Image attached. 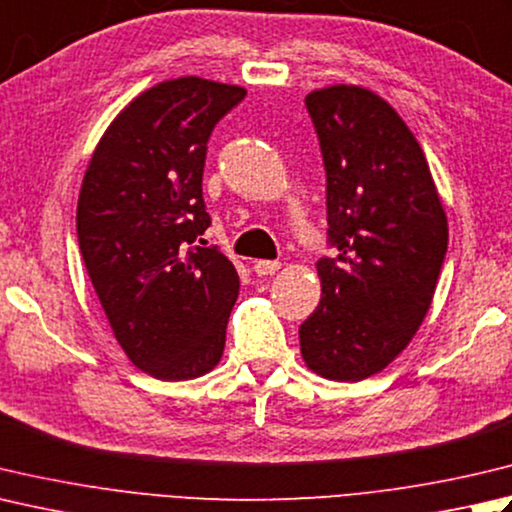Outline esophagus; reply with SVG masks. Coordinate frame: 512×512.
Here are the masks:
<instances>
[{
    "label": "esophagus",
    "mask_w": 512,
    "mask_h": 512,
    "mask_svg": "<svg viewBox=\"0 0 512 512\" xmlns=\"http://www.w3.org/2000/svg\"><path fill=\"white\" fill-rule=\"evenodd\" d=\"M279 262H273V259H259V262H255V273L259 275V277H264V275H275L277 270H279Z\"/></svg>",
    "instance_id": "obj_1"
}]
</instances>
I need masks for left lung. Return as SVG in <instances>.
<instances>
[{"instance_id":"left-lung-1","label":"left lung","mask_w":512,"mask_h":512,"mask_svg":"<svg viewBox=\"0 0 512 512\" xmlns=\"http://www.w3.org/2000/svg\"><path fill=\"white\" fill-rule=\"evenodd\" d=\"M326 168L322 299L299 326L306 366L335 382L384 370L433 302L448 222L424 150L395 108L362 86L306 97Z\"/></svg>"}]
</instances>
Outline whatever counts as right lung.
<instances>
[{
  "mask_svg": "<svg viewBox=\"0 0 512 512\" xmlns=\"http://www.w3.org/2000/svg\"><path fill=\"white\" fill-rule=\"evenodd\" d=\"M242 86L179 77L135 97L90 159L77 237L90 282L130 362L164 382L202 377L224 353L239 277L202 197L208 139Z\"/></svg>",
  "mask_w": 512,
  "mask_h": 512,
  "instance_id": "1",
  "label": "right lung"
}]
</instances>
